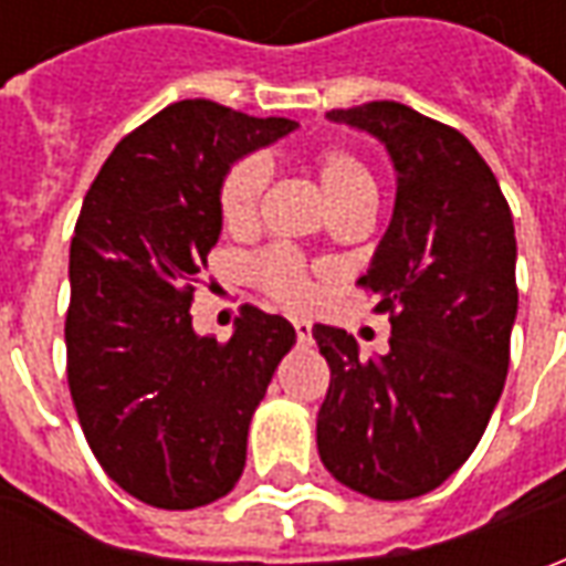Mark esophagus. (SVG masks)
I'll return each mask as SVG.
<instances>
[{
    "instance_id": "34e87169",
    "label": "esophagus",
    "mask_w": 566,
    "mask_h": 566,
    "mask_svg": "<svg viewBox=\"0 0 566 566\" xmlns=\"http://www.w3.org/2000/svg\"><path fill=\"white\" fill-rule=\"evenodd\" d=\"M294 331H296V339H300V343H312V324H308L306 318H296Z\"/></svg>"
}]
</instances>
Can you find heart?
<instances>
[{
  "instance_id": "obj_1",
  "label": "heart",
  "mask_w": 566,
  "mask_h": 566,
  "mask_svg": "<svg viewBox=\"0 0 566 566\" xmlns=\"http://www.w3.org/2000/svg\"><path fill=\"white\" fill-rule=\"evenodd\" d=\"M315 175H318L324 199L331 202V211L352 206V202H376V181L352 150H318ZM266 185H270V166L263 157L251 154L227 169L221 185V221L227 230L239 233V230L254 227ZM251 279L284 306H306L315 294L306 260L284 245L266 248L263 254H258L251 263Z\"/></svg>"
}]
</instances>
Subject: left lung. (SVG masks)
Listing matches in <instances>:
<instances>
[{
    "mask_svg": "<svg viewBox=\"0 0 566 566\" xmlns=\"http://www.w3.org/2000/svg\"><path fill=\"white\" fill-rule=\"evenodd\" d=\"M388 150L397 197L364 287L391 312L388 355L315 324L331 367L318 454L336 482L373 500L439 488L485 433L510 369L518 312L515 227L497 178L458 129L400 103L327 112Z\"/></svg>",
    "mask_w": 566,
    "mask_h": 566,
    "instance_id": "left-lung-1",
    "label": "left lung"
}]
</instances>
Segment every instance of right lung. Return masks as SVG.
<instances>
[{"label":"right lung","instance_id":"right-lung-1","mask_svg":"<svg viewBox=\"0 0 566 566\" xmlns=\"http://www.w3.org/2000/svg\"><path fill=\"white\" fill-rule=\"evenodd\" d=\"M296 127L185 99L117 142L84 197L69 251V391L96 461L148 506L197 510L233 491L254 409L296 343L291 321L254 306L230 343L190 318L221 239L223 175Z\"/></svg>","mask_w":566,"mask_h":566}]
</instances>
